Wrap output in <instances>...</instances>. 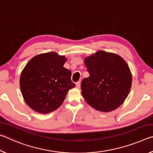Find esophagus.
Returning a JSON list of instances; mask_svg holds the SVG:
<instances>
[{
    "mask_svg": "<svg viewBox=\"0 0 153 153\" xmlns=\"http://www.w3.org/2000/svg\"><path fill=\"white\" fill-rule=\"evenodd\" d=\"M80 84H81V83H80L79 82H76V87L77 88H80Z\"/></svg>",
    "mask_w": 153,
    "mask_h": 153,
    "instance_id": "obj_1",
    "label": "esophagus"
}]
</instances>
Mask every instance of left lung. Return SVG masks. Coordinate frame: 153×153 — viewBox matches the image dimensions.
<instances>
[{"mask_svg": "<svg viewBox=\"0 0 153 153\" xmlns=\"http://www.w3.org/2000/svg\"><path fill=\"white\" fill-rule=\"evenodd\" d=\"M90 76L82 80V95L95 109L109 112L122 104L131 89L132 77L123 58L98 51L84 59Z\"/></svg>", "mask_w": 153, "mask_h": 153, "instance_id": "obj_1", "label": "left lung"}]
</instances>
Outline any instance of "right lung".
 I'll return each instance as SVG.
<instances>
[{
    "mask_svg": "<svg viewBox=\"0 0 153 153\" xmlns=\"http://www.w3.org/2000/svg\"><path fill=\"white\" fill-rule=\"evenodd\" d=\"M64 56L55 52L40 54L28 62L20 76L25 102L33 111L48 113L63 102L67 92L76 86L71 72L63 67Z\"/></svg>",
    "mask_w": 153,
    "mask_h": 153,
    "instance_id": "1",
    "label": "right lung"
}]
</instances>
